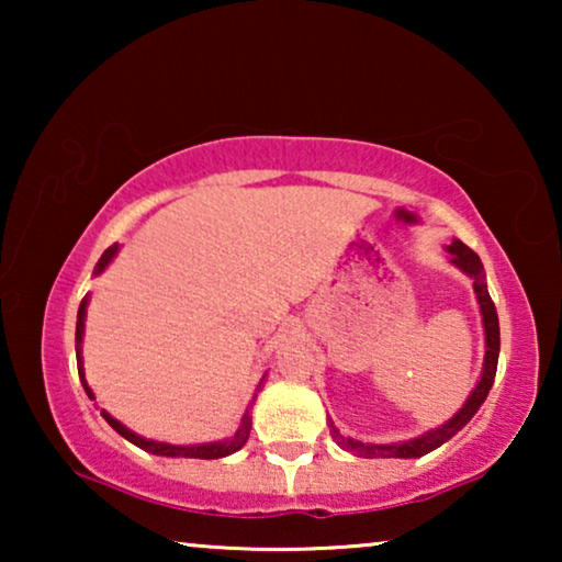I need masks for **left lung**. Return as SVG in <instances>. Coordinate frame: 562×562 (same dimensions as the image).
<instances>
[{"mask_svg":"<svg viewBox=\"0 0 562 562\" xmlns=\"http://www.w3.org/2000/svg\"><path fill=\"white\" fill-rule=\"evenodd\" d=\"M448 252H450V263L458 266L460 271L468 273L473 279L475 299H479V304H481L483 333H486V358H483L481 381L475 383V389L471 391V396H468V402L463 404V409H460L456 417L445 422L442 427L429 429V432L414 437V440H406V442H396V445L358 442V440H350V437H342L335 429L333 422H329V432H333V440L340 445L342 450L356 452L358 458H422V456H427V452H432L435 448H440L442 442H448L452 435H458L460 429H463L468 422L473 419V414L481 409V404L486 402L491 386H494L496 366H498V345H502V340H498V314H496L494 302H491V296H488L483 263H481V258L475 256V252L468 248L465 243H460V240H452L448 245Z\"/></svg>","mask_w":562,"mask_h":562,"instance_id":"left-lung-1","label":"left lung"}]
</instances>
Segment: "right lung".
<instances>
[{"instance_id": "add662e5", "label": "right lung", "mask_w": 562, "mask_h": 562, "mask_svg": "<svg viewBox=\"0 0 562 562\" xmlns=\"http://www.w3.org/2000/svg\"><path fill=\"white\" fill-rule=\"evenodd\" d=\"M120 245H112V248H106L102 252V258H99V263L94 268V273L99 276L104 271L106 266H110V260L117 256ZM87 304H89V296L81 299L79 304V314H76V363H79V375H81V383H83V391H87L89 398H94V394H91L89 383L87 379H83V368H81V340H83V319H87ZM266 379V375H263ZM263 379H260V383H263ZM260 389V386H258ZM102 417L106 419V425H110L114 432H120L125 440H130L133 445H137V448H143L145 452H153V456H166V458H202V460H214V458H225V456H233V452H237L243 448L245 442H248L250 437V414L245 412V417L240 422V427H237V432L229 437V440H222V442H206V445H168V442H156V440H145V437L135 435L133 429H127L122 422H117L112 417L110 412L102 409Z\"/></svg>"}]
</instances>
